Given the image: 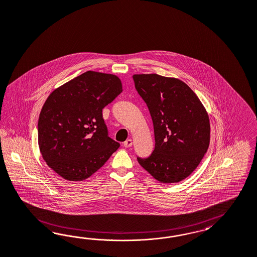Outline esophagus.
I'll return each instance as SVG.
<instances>
[{
    "mask_svg": "<svg viewBox=\"0 0 257 257\" xmlns=\"http://www.w3.org/2000/svg\"><path fill=\"white\" fill-rule=\"evenodd\" d=\"M132 140H127L126 141H124V143H123V146H124L125 148H129V147H131V146H132Z\"/></svg>",
    "mask_w": 257,
    "mask_h": 257,
    "instance_id": "esophagus-1",
    "label": "esophagus"
}]
</instances>
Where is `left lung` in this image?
Returning a JSON list of instances; mask_svg holds the SVG:
<instances>
[{
  "instance_id": "8db88e82",
  "label": "left lung",
  "mask_w": 257,
  "mask_h": 257,
  "mask_svg": "<svg viewBox=\"0 0 257 257\" xmlns=\"http://www.w3.org/2000/svg\"><path fill=\"white\" fill-rule=\"evenodd\" d=\"M137 91L148 106L156 145L138 161L162 183H177L190 175L205 155L210 140L209 117L191 88L175 78L135 74Z\"/></svg>"
}]
</instances>
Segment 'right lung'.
Returning <instances> with one entry per match:
<instances>
[{
  "mask_svg": "<svg viewBox=\"0 0 257 257\" xmlns=\"http://www.w3.org/2000/svg\"><path fill=\"white\" fill-rule=\"evenodd\" d=\"M121 92L116 75L88 70L48 97L39 114V150L64 179L88 178L120 146L108 136L102 109Z\"/></svg>",
  "mask_w": 257,
  "mask_h": 257,
  "instance_id": "1",
  "label": "right lung"
}]
</instances>
